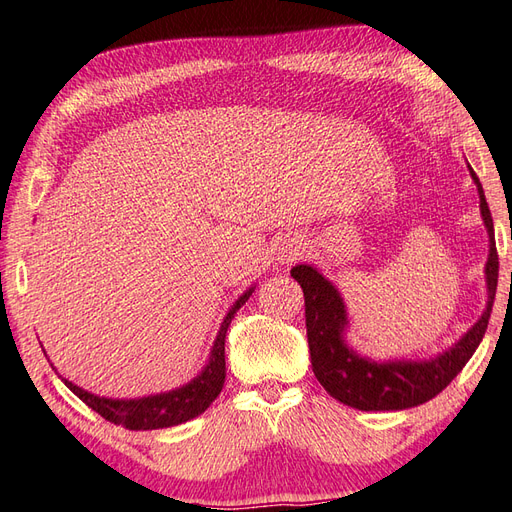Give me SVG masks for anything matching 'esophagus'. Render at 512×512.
I'll return each mask as SVG.
<instances>
[{
	"label": "esophagus",
	"mask_w": 512,
	"mask_h": 512,
	"mask_svg": "<svg viewBox=\"0 0 512 512\" xmlns=\"http://www.w3.org/2000/svg\"><path fill=\"white\" fill-rule=\"evenodd\" d=\"M300 255H303V246H300V242L298 240H287V242L281 244L277 259L283 261V264H290V261L298 259Z\"/></svg>",
	"instance_id": "1"
}]
</instances>
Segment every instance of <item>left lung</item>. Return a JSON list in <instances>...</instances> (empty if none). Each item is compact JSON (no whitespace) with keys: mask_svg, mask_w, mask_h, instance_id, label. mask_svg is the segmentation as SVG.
<instances>
[{"mask_svg":"<svg viewBox=\"0 0 512 512\" xmlns=\"http://www.w3.org/2000/svg\"><path fill=\"white\" fill-rule=\"evenodd\" d=\"M469 175L478 188L480 214L489 233V259L487 268H484V274H487L489 300L480 320L471 326L452 348L441 352V355L428 361L402 359L381 363L357 355L344 339L348 318L346 305L342 296H339L337 287L329 279H324L322 274L309 264H298L292 268V277L300 283L305 294L311 368L320 385L329 391L335 400L359 411L411 409V406L432 400L439 391L448 387L480 346L491 318L500 261H497L493 218L489 212L487 199H484L482 183L471 166Z\"/></svg>","mask_w":512,"mask_h":512,"instance_id":"1","label":"left lung"}]
</instances>
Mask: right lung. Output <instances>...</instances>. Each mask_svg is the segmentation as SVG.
I'll use <instances>...</instances> for the list:
<instances>
[{
    "instance_id": "obj_1",
    "label": "right lung",
    "mask_w": 512,
    "mask_h": 512,
    "mask_svg": "<svg viewBox=\"0 0 512 512\" xmlns=\"http://www.w3.org/2000/svg\"><path fill=\"white\" fill-rule=\"evenodd\" d=\"M253 290L255 287L246 290L238 300H235V305L229 309L227 318L220 324V331L216 335L212 352H209L207 365L203 368V372L196 378H192L188 385L166 391V393H157V396L138 398V400H112V398H99L95 393L84 391L82 387L67 381V378H62V381L77 398L86 402L90 409L97 411L103 419H108V422L116 426H123L129 430H157V428H168V426L188 422V419L201 415L207 406L218 398L222 385H225L227 329L233 316L246 303L248 296L253 294Z\"/></svg>"
}]
</instances>
